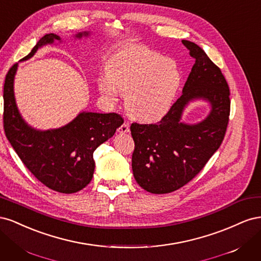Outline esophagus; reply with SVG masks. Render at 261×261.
<instances>
[{"mask_svg":"<svg viewBox=\"0 0 261 261\" xmlns=\"http://www.w3.org/2000/svg\"><path fill=\"white\" fill-rule=\"evenodd\" d=\"M118 132L120 133H122V134H125V133H128L129 132V125H128V123H126V122H124L120 127H118Z\"/></svg>","mask_w":261,"mask_h":261,"instance_id":"obj_1","label":"esophagus"}]
</instances>
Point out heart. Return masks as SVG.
<instances>
[{
  "mask_svg": "<svg viewBox=\"0 0 261 261\" xmlns=\"http://www.w3.org/2000/svg\"><path fill=\"white\" fill-rule=\"evenodd\" d=\"M108 77L100 78L98 88L110 103H116L120 92L126 93L128 114L138 121H160L169 112L180 86L176 63L145 49L126 50L107 66Z\"/></svg>",
  "mask_w": 261,
  "mask_h": 261,
  "instance_id": "heart-1",
  "label": "heart"
}]
</instances>
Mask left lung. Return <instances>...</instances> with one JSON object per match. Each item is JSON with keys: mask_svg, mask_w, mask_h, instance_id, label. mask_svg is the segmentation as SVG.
Returning a JSON list of instances; mask_svg holds the SVG:
<instances>
[{"mask_svg": "<svg viewBox=\"0 0 261 261\" xmlns=\"http://www.w3.org/2000/svg\"><path fill=\"white\" fill-rule=\"evenodd\" d=\"M181 43L195 59L183 94L159 123L130 125L134 177L152 194L174 192L198 174L222 144L230 116V88L221 69L196 43ZM198 97L212 103L210 116L197 125L180 123L184 107Z\"/></svg>", "mask_w": 261, "mask_h": 261, "instance_id": "8db88e82", "label": "left lung"}]
</instances>
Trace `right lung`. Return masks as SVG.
Segmentation results:
<instances>
[{"mask_svg":"<svg viewBox=\"0 0 261 261\" xmlns=\"http://www.w3.org/2000/svg\"><path fill=\"white\" fill-rule=\"evenodd\" d=\"M53 40H60V37L45 35L22 60ZM16 68L17 64H14L9 69L3 90V126L7 139L23 165L43 185L63 194L80 192L93 176V151L114 135L123 117L117 113L83 112L59 129H33L22 121L15 103L13 82Z\"/></svg>","mask_w":261,"mask_h":261,"instance_id":"add662e5","label":"right lung"}]
</instances>
